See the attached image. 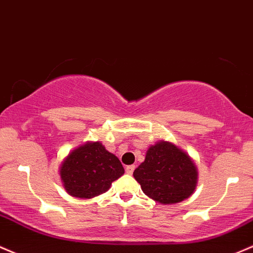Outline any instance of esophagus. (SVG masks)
<instances>
[{
    "instance_id": "obj_1",
    "label": "esophagus",
    "mask_w": 253,
    "mask_h": 253,
    "mask_svg": "<svg viewBox=\"0 0 253 253\" xmlns=\"http://www.w3.org/2000/svg\"><path fill=\"white\" fill-rule=\"evenodd\" d=\"M134 169H135V165H130V166L126 167V172L127 173V174H132Z\"/></svg>"
}]
</instances>
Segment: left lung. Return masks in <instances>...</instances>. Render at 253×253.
<instances>
[{
    "mask_svg": "<svg viewBox=\"0 0 253 253\" xmlns=\"http://www.w3.org/2000/svg\"><path fill=\"white\" fill-rule=\"evenodd\" d=\"M134 178L142 191L155 202L174 204L194 194L198 171L188 153L171 142L159 141L147 149Z\"/></svg>",
    "mask_w": 253,
    "mask_h": 253,
    "instance_id": "left-lung-1",
    "label": "left lung"
}]
</instances>
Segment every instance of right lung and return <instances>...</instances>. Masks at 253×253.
Returning <instances> with one entry per match:
<instances>
[{"instance_id":"1","label":"right lung","mask_w":253,"mask_h":253,"mask_svg":"<svg viewBox=\"0 0 253 253\" xmlns=\"http://www.w3.org/2000/svg\"><path fill=\"white\" fill-rule=\"evenodd\" d=\"M124 174L119 159L101 144L86 142L63 159L59 175L63 188L73 197L90 200L104 194Z\"/></svg>"}]
</instances>
